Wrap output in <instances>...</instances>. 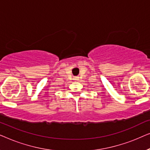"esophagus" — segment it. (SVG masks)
Wrapping results in <instances>:
<instances>
[{
	"instance_id": "34e87169",
	"label": "esophagus",
	"mask_w": 150,
	"mask_h": 150,
	"mask_svg": "<svg viewBox=\"0 0 150 150\" xmlns=\"http://www.w3.org/2000/svg\"><path fill=\"white\" fill-rule=\"evenodd\" d=\"M76 79H75V80H76Z\"/></svg>"
}]
</instances>
